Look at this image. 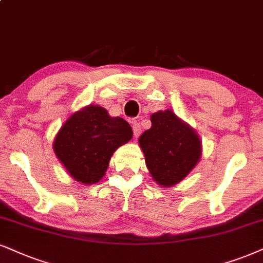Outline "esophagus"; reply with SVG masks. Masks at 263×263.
Here are the masks:
<instances>
[{
  "instance_id": "1",
  "label": "esophagus",
  "mask_w": 263,
  "mask_h": 263,
  "mask_svg": "<svg viewBox=\"0 0 263 263\" xmlns=\"http://www.w3.org/2000/svg\"><path fill=\"white\" fill-rule=\"evenodd\" d=\"M132 129H134L135 137H138V136L142 134V127H141V125H139L137 121L134 122V125H132Z\"/></svg>"
}]
</instances>
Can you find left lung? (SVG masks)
I'll use <instances>...</instances> for the list:
<instances>
[{"label": "left lung", "instance_id": "obj_1", "mask_svg": "<svg viewBox=\"0 0 263 263\" xmlns=\"http://www.w3.org/2000/svg\"><path fill=\"white\" fill-rule=\"evenodd\" d=\"M152 127L139 137L149 172L160 185L170 187L182 181L201 155L198 135L171 110L151 118Z\"/></svg>", "mask_w": 263, "mask_h": 263}]
</instances>
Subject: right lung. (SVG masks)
<instances>
[{
    "instance_id": "1",
    "label": "right lung",
    "mask_w": 263,
    "mask_h": 263,
    "mask_svg": "<svg viewBox=\"0 0 263 263\" xmlns=\"http://www.w3.org/2000/svg\"><path fill=\"white\" fill-rule=\"evenodd\" d=\"M132 135L124 119L110 118L104 108L89 105L66 120L53 149L76 181L93 184L104 176L114 152Z\"/></svg>"
}]
</instances>
